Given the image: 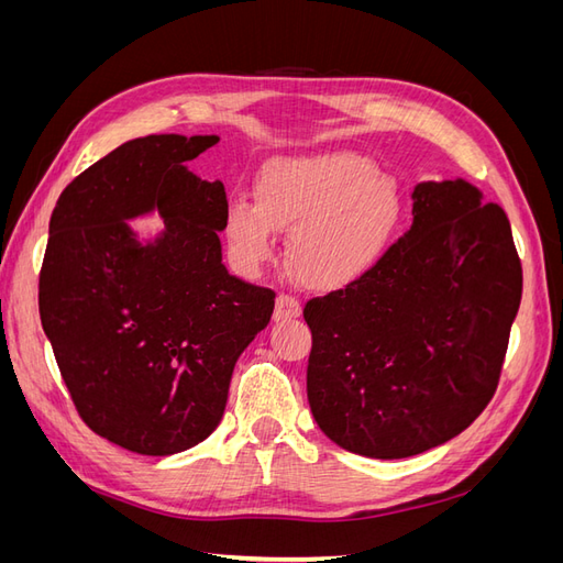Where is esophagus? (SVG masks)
Wrapping results in <instances>:
<instances>
[{
	"mask_svg": "<svg viewBox=\"0 0 563 563\" xmlns=\"http://www.w3.org/2000/svg\"><path fill=\"white\" fill-rule=\"evenodd\" d=\"M300 314V300L294 298L291 294H279L275 302V319H291Z\"/></svg>",
	"mask_w": 563,
	"mask_h": 563,
	"instance_id": "1",
	"label": "esophagus"
}]
</instances>
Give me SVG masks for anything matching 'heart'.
<instances>
[{
	"mask_svg": "<svg viewBox=\"0 0 563 563\" xmlns=\"http://www.w3.org/2000/svg\"><path fill=\"white\" fill-rule=\"evenodd\" d=\"M404 201L395 178L356 152H321L272 162L253 199H232L228 244L246 269L277 258V230L288 236V261L317 288L347 286L378 265L395 242Z\"/></svg>",
	"mask_w": 563,
	"mask_h": 563,
	"instance_id": "1",
	"label": "heart"
}]
</instances>
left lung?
I'll return each instance as SVG.
<instances>
[{
	"label": "left lung",
	"mask_w": 563,
	"mask_h": 563,
	"mask_svg": "<svg viewBox=\"0 0 563 563\" xmlns=\"http://www.w3.org/2000/svg\"><path fill=\"white\" fill-rule=\"evenodd\" d=\"M519 302L521 261L498 203L465 180L418 185L413 225L378 265L305 302L321 432L383 460L453 439L496 395Z\"/></svg>",
	"instance_id": "1"
}]
</instances>
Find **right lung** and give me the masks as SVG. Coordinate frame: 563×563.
<instances>
[{
    "label": "right lung",
    "instance_id": "right-lung-1",
    "mask_svg": "<svg viewBox=\"0 0 563 563\" xmlns=\"http://www.w3.org/2000/svg\"><path fill=\"white\" fill-rule=\"evenodd\" d=\"M218 135H145L60 192L40 269V319L79 418L141 455L207 439L236 360L267 327L275 291L232 277L220 255L228 195L187 172ZM157 208L143 247L123 223Z\"/></svg>",
    "mask_w": 563,
    "mask_h": 563
}]
</instances>
